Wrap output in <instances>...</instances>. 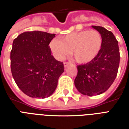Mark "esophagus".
<instances>
[{
	"label": "esophagus",
	"instance_id": "obj_1",
	"mask_svg": "<svg viewBox=\"0 0 129 129\" xmlns=\"http://www.w3.org/2000/svg\"><path fill=\"white\" fill-rule=\"evenodd\" d=\"M63 66H64V68L68 67V66H69V63H68V62H64V63H63Z\"/></svg>",
	"mask_w": 129,
	"mask_h": 129
}]
</instances>
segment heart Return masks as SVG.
I'll use <instances>...</instances> for the list:
<instances>
[{
	"mask_svg": "<svg viewBox=\"0 0 129 129\" xmlns=\"http://www.w3.org/2000/svg\"><path fill=\"white\" fill-rule=\"evenodd\" d=\"M103 45L102 34L97 30H81L62 37L60 41L52 39L49 48L53 56L62 60L72 52L74 59L79 64L92 61L100 54Z\"/></svg>",
	"mask_w": 129,
	"mask_h": 129,
	"instance_id": "1",
	"label": "heart"
}]
</instances>
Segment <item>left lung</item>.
<instances>
[{
    "mask_svg": "<svg viewBox=\"0 0 129 129\" xmlns=\"http://www.w3.org/2000/svg\"><path fill=\"white\" fill-rule=\"evenodd\" d=\"M102 34L103 45L92 61L77 66L75 86L79 92L88 96L100 95L109 88L116 78L119 64L118 41L113 34L100 26H91Z\"/></svg>",
    "mask_w": 129,
    "mask_h": 129,
    "instance_id": "left-lung-1",
    "label": "left lung"
}]
</instances>
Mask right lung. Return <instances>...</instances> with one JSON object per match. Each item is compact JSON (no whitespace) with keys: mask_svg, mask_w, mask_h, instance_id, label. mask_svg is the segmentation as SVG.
Returning <instances> with one entry per match:
<instances>
[{"mask_svg":"<svg viewBox=\"0 0 129 129\" xmlns=\"http://www.w3.org/2000/svg\"><path fill=\"white\" fill-rule=\"evenodd\" d=\"M54 37V34L32 31L22 33L13 41L12 74L18 88L29 97H50L64 72L63 63L54 58L49 48Z\"/></svg>","mask_w":129,"mask_h":129,"instance_id":"1","label":"right lung"}]
</instances>
